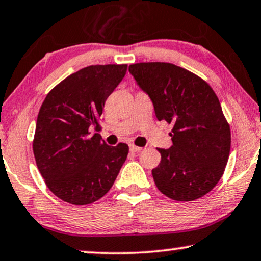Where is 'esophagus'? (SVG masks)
<instances>
[{
  "instance_id": "1",
  "label": "esophagus",
  "mask_w": 261,
  "mask_h": 261,
  "mask_svg": "<svg viewBox=\"0 0 261 261\" xmlns=\"http://www.w3.org/2000/svg\"><path fill=\"white\" fill-rule=\"evenodd\" d=\"M130 150L133 152H140L142 150L141 147H137V145H134V144H130Z\"/></svg>"
}]
</instances>
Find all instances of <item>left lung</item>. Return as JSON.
<instances>
[{"instance_id": "8db88e82", "label": "left lung", "mask_w": 261, "mask_h": 261, "mask_svg": "<svg viewBox=\"0 0 261 261\" xmlns=\"http://www.w3.org/2000/svg\"><path fill=\"white\" fill-rule=\"evenodd\" d=\"M151 99L156 118L173 128L172 147L158 149L161 162L151 171L155 185L176 201L205 196L223 175L230 152V126L209 83L172 63L128 67Z\"/></svg>"}]
</instances>
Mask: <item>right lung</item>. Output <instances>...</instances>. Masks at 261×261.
<instances>
[{
  "label": "right lung",
  "mask_w": 261,
  "mask_h": 261,
  "mask_svg": "<svg viewBox=\"0 0 261 261\" xmlns=\"http://www.w3.org/2000/svg\"><path fill=\"white\" fill-rule=\"evenodd\" d=\"M126 64L89 65L50 90L38 113L33 152L45 184L72 205L92 204L109 192L128 147L107 145L99 134L106 99Z\"/></svg>",
  "instance_id": "obj_1"
}]
</instances>
